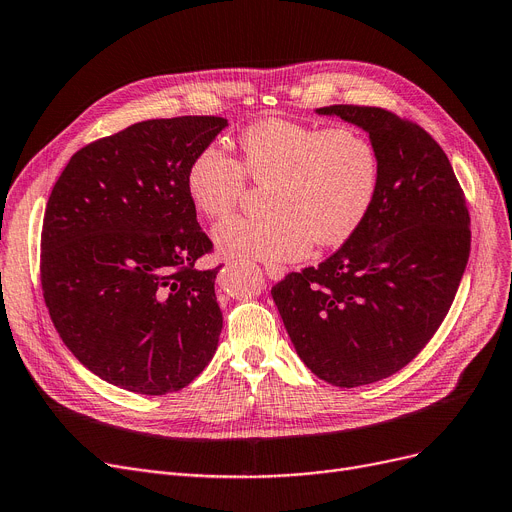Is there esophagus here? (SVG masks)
Returning a JSON list of instances; mask_svg holds the SVG:
<instances>
[{"instance_id": "esophagus-1", "label": "esophagus", "mask_w": 512, "mask_h": 512, "mask_svg": "<svg viewBox=\"0 0 512 512\" xmlns=\"http://www.w3.org/2000/svg\"><path fill=\"white\" fill-rule=\"evenodd\" d=\"M265 274H268V278L272 280H280L284 276V270L276 263H265Z\"/></svg>"}]
</instances>
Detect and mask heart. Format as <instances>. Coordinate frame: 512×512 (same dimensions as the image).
Masks as SVG:
<instances>
[{"mask_svg": "<svg viewBox=\"0 0 512 512\" xmlns=\"http://www.w3.org/2000/svg\"><path fill=\"white\" fill-rule=\"evenodd\" d=\"M240 163L217 146L192 159L186 190L209 219L236 209L247 177L265 188L261 217H230L215 228L219 251L263 261L299 259L311 240L337 247L368 215L381 180L379 150L364 131L265 119L242 131Z\"/></svg>", "mask_w": 512, "mask_h": 512, "instance_id": "1", "label": "heart"}]
</instances>
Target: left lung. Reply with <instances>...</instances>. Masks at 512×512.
Returning a JSON list of instances; mask_svg holds the SVG:
<instances>
[{
    "mask_svg": "<svg viewBox=\"0 0 512 512\" xmlns=\"http://www.w3.org/2000/svg\"><path fill=\"white\" fill-rule=\"evenodd\" d=\"M366 129L381 180L362 226L318 268L274 284L299 358L318 379L360 387L402 370L450 311L471 253V217L446 152L381 106L332 104Z\"/></svg>",
    "mask_w": 512,
    "mask_h": 512,
    "instance_id": "left-lung-1",
    "label": "left lung"
}]
</instances>
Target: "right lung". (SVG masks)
Listing matches in <instances>:
<instances>
[{"label":"right lung","instance_id":"right-lung-1","mask_svg":"<svg viewBox=\"0 0 512 512\" xmlns=\"http://www.w3.org/2000/svg\"><path fill=\"white\" fill-rule=\"evenodd\" d=\"M224 117L133 123L77 150L43 215L39 278L64 345L102 381L140 395L190 385L224 326L219 268L186 173Z\"/></svg>","mask_w":512,"mask_h":512}]
</instances>
